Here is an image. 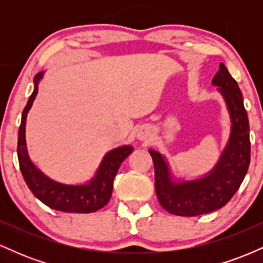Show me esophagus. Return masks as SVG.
<instances>
[{"mask_svg": "<svg viewBox=\"0 0 263 263\" xmlns=\"http://www.w3.org/2000/svg\"><path fill=\"white\" fill-rule=\"evenodd\" d=\"M137 137L140 138L141 141H146L147 138H148V134H147L146 131H140L138 132V135H137Z\"/></svg>", "mask_w": 263, "mask_h": 263, "instance_id": "obj_1", "label": "esophagus"}]
</instances>
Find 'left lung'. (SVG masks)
<instances>
[{"mask_svg": "<svg viewBox=\"0 0 263 263\" xmlns=\"http://www.w3.org/2000/svg\"><path fill=\"white\" fill-rule=\"evenodd\" d=\"M211 84L218 87L230 116V136L216 164L204 176L178 177L165 155L148 149L155 164L157 198L173 215L197 216L222 208L240 188L249 170L250 126L240 87L222 63Z\"/></svg>", "mask_w": 263, "mask_h": 263, "instance_id": "obj_1", "label": "left lung"}]
</instances>
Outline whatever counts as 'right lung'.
<instances>
[{"instance_id":"1","label":"right lung","mask_w":263,"mask_h":263,"mask_svg":"<svg viewBox=\"0 0 263 263\" xmlns=\"http://www.w3.org/2000/svg\"><path fill=\"white\" fill-rule=\"evenodd\" d=\"M44 73L45 71H41L34 77V89L22 112L17 146L21 172L34 197L47 206L64 213H93L108 203L112 194L115 176L121 163L132 153L134 147L131 144H123L108 151L101 159L95 174L85 183H63L43 173L32 162L28 155L26 142V121L27 115L38 93L39 83L43 79Z\"/></svg>"}]
</instances>
